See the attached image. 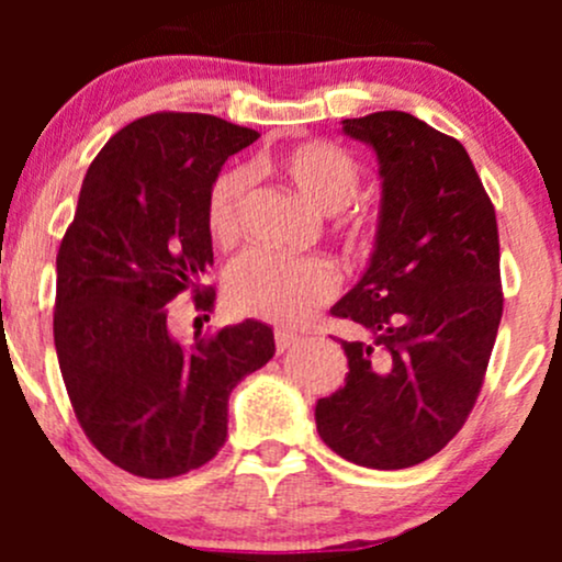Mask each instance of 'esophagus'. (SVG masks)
I'll return each mask as SVG.
<instances>
[{"label": "esophagus", "instance_id": "1", "mask_svg": "<svg viewBox=\"0 0 562 562\" xmlns=\"http://www.w3.org/2000/svg\"><path fill=\"white\" fill-rule=\"evenodd\" d=\"M299 340H301V335L288 333V330H277V333H274L277 353H285V351H290V348H293V346H299Z\"/></svg>", "mask_w": 562, "mask_h": 562}]
</instances>
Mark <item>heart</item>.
<instances>
[{"label": "heart", "instance_id": "heart-1", "mask_svg": "<svg viewBox=\"0 0 562 562\" xmlns=\"http://www.w3.org/2000/svg\"><path fill=\"white\" fill-rule=\"evenodd\" d=\"M312 209L335 214L351 203L359 190V166L344 147L325 139H306L282 147L269 158ZM248 173L222 171L205 198V229L216 245H232L243 232ZM338 293V274L325 259H282L267 250H248L232 261L224 277V301L240 317L274 325H301L314 308Z\"/></svg>", "mask_w": 562, "mask_h": 562}]
</instances>
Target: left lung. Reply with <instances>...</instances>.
I'll return each mask as SVG.
<instances>
[{"mask_svg":"<svg viewBox=\"0 0 562 562\" xmlns=\"http://www.w3.org/2000/svg\"><path fill=\"white\" fill-rule=\"evenodd\" d=\"M378 153L383 198L362 280L333 306L362 340H340L346 385L319 398L322 441L348 462L402 470L460 434L502 319L499 232L468 150L402 111L346 119Z\"/></svg>","mask_w":562,"mask_h":562,"instance_id":"1","label":"left lung"}]
</instances>
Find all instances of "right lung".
<instances>
[{
    "instance_id": "right-lung-1",
    "label": "right lung",
    "mask_w": 562,
    "mask_h": 562,
    "mask_svg": "<svg viewBox=\"0 0 562 562\" xmlns=\"http://www.w3.org/2000/svg\"><path fill=\"white\" fill-rule=\"evenodd\" d=\"M256 139L205 113L132 121L89 166L57 250L55 348L70 406L94 449L139 479H173L216 457L232 389L274 357L263 322L190 346L166 325L179 293L214 306L205 198L224 160Z\"/></svg>"
}]
</instances>
